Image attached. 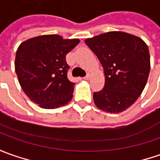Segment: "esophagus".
Instances as JSON below:
<instances>
[{"label": "esophagus", "instance_id": "34e87169", "mask_svg": "<svg viewBox=\"0 0 160 160\" xmlns=\"http://www.w3.org/2000/svg\"><path fill=\"white\" fill-rule=\"evenodd\" d=\"M90 78H91V75H90V74H87V75L85 76L84 77V80H90Z\"/></svg>", "mask_w": 160, "mask_h": 160}]
</instances>
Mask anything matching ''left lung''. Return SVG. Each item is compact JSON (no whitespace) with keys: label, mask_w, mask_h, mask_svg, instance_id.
<instances>
[{"label":"left lung","mask_w":160,"mask_h":160,"mask_svg":"<svg viewBox=\"0 0 160 160\" xmlns=\"http://www.w3.org/2000/svg\"><path fill=\"white\" fill-rule=\"evenodd\" d=\"M101 62L105 84L94 93L95 105L104 111H124L142 94L150 72L148 46L139 38L110 31L86 39Z\"/></svg>","instance_id":"1"}]
</instances>
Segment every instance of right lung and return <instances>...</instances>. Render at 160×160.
<instances>
[{
  "label": "right lung",
  "instance_id": "add662e5",
  "mask_svg": "<svg viewBox=\"0 0 160 160\" xmlns=\"http://www.w3.org/2000/svg\"><path fill=\"white\" fill-rule=\"evenodd\" d=\"M80 43L43 35L22 43L16 54V75L23 92L43 108H57L72 98L74 83L67 78L66 56Z\"/></svg>",
  "mask_w": 160,
  "mask_h": 160
}]
</instances>
